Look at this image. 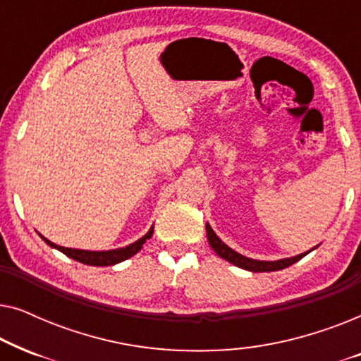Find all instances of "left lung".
Wrapping results in <instances>:
<instances>
[{"mask_svg": "<svg viewBox=\"0 0 361 361\" xmlns=\"http://www.w3.org/2000/svg\"><path fill=\"white\" fill-rule=\"evenodd\" d=\"M207 238H209V243L212 248L216 255L220 256V258H224L228 261V263L238 266L241 269H246V271H253V273H268V271H279V269H284L288 268V266L294 264L295 261L302 259L305 255L309 253H302V255H298L294 256V258H286V259H278V261H258V259H251V258H246V256L236 253L230 248V246H226L224 241H221L219 236L215 235V231L212 230V226L207 224Z\"/></svg>", "mask_w": 361, "mask_h": 361, "instance_id": "left-lung-1", "label": "left lung"}]
</instances>
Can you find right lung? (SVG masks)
Returning a JSON list of instances; mask_svg holds the SVG:
<instances>
[{
	"label": "right lung",
	"instance_id": "right-lung-1",
	"mask_svg": "<svg viewBox=\"0 0 361 361\" xmlns=\"http://www.w3.org/2000/svg\"><path fill=\"white\" fill-rule=\"evenodd\" d=\"M152 231H154V226H151V230L147 233L140 238L135 243L125 246V248H118V250H110V251H87V250H73V248H63V246L54 245L52 241H49L47 238H44L41 235V238L46 241L49 246L56 248L59 251H62L63 255H67L68 258L78 261V263L88 264V266H113L116 263H121L128 258H131L133 255H136L137 251L142 248V245L146 243V240H149L152 236Z\"/></svg>",
	"mask_w": 361,
	"mask_h": 361
}]
</instances>
